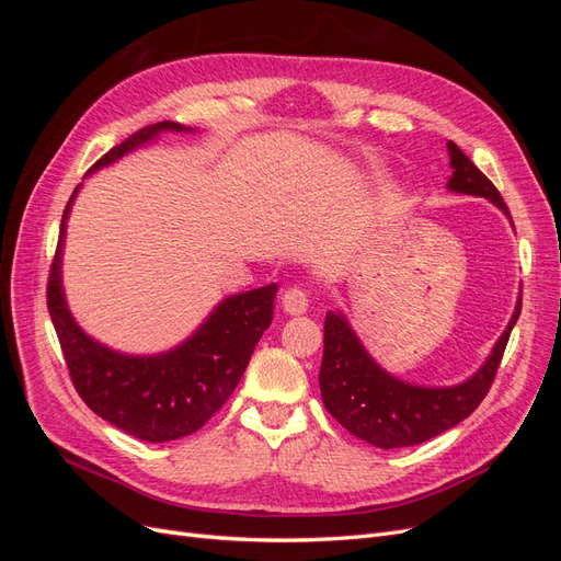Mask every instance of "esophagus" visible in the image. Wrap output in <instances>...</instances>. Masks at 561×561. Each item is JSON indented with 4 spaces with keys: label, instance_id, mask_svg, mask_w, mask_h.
<instances>
[{
    "label": "esophagus",
    "instance_id": "34e87169",
    "mask_svg": "<svg viewBox=\"0 0 561 561\" xmlns=\"http://www.w3.org/2000/svg\"><path fill=\"white\" fill-rule=\"evenodd\" d=\"M280 304H283L285 313L301 316V313H307V309H309V295H307V290H304L301 285H290L283 293Z\"/></svg>",
    "mask_w": 561,
    "mask_h": 561
}]
</instances>
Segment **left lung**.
<instances>
[{"mask_svg":"<svg viewBox=\"0 0 561 561\" xmlns=\"http://www.w3.org/2000/svg\"><path fill=\"white\" fill-rule=\"evenodd\" d=\"M451 180L449 190L470 196H484L511 217L503 196L478 165H474L458 145L449 142ZM522 311V297L513 320L507 322L499 344L478 375L461 386L421 388L393 379L369 358L353 334L348 322L339 313L325 316V339H322L320 363V396L325 410L342 426L365 443L381 449H400L421 445L426 439L449 431L470 416L489 393L496 379L507 339Z\"/></svg>","mask_w":561,"mask_h":561,"instance_id":"1","label":"left lung"}]
</instances>
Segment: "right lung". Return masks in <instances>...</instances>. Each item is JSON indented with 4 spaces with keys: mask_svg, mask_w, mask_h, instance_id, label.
<instances>
[{
    "mask_svg": "<svg viewBox=\"0 0 561 561\" xmlns=\"http://www.w3.org/2000/svg\"><path fill=\"white\" fill-rule=\"evenodd\" d=\"M165 128L184 130L171 122L149 124L135 130L122 145L112 147L89 168V173L122 159L126 151L151 140ZM75 194L62 213L58 245L48 271L46 304L77 393L98 416L145 443H168L192 435L219 412V407L239 386L254 346L274 320L278 285L271 283L260 290L229 297L190 342L175 351L154 358L114 353L83 334L65 307L60 245Z\"/></svg>",
    "mask_w": 561,
    "mask_h": 561,
    "instance_id": "add662e5",
    "label": "right lung"
}]
</instances>
